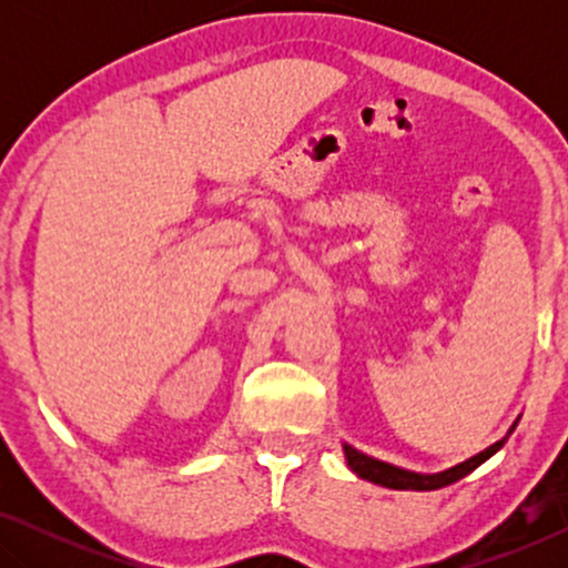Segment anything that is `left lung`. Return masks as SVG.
<instances>
[{
	"instance_id": "8db88e82",
	"label": "left lung",
	"mask_w": 568,
	"mask_h": 568,
	"mask_svg": "<svg viewBox=\"0 0 568 568\" xmlns=\"http://www.w3.org/2000/svg\"><path fill=\"white\" fill-rule=\"evenodd\" d=\"M515 426H511L509 434L515 432ZM507 437L499 439L488 449H484V453H478L476 457H470V460L455 465V468H449L445 473H437V476H418V473L400 470V468H395V465H387V463L375 460V457H367L364 453H359V449H354L352 445H344V453H346L348 468H352L359 478L372 480V484H379L385 488H400V491L403 488H406V491H434V488H445L476 470L480 463H486L488 457L499 453V449L504 447V442H507Z\"/></svg>"
}]
</instances>
